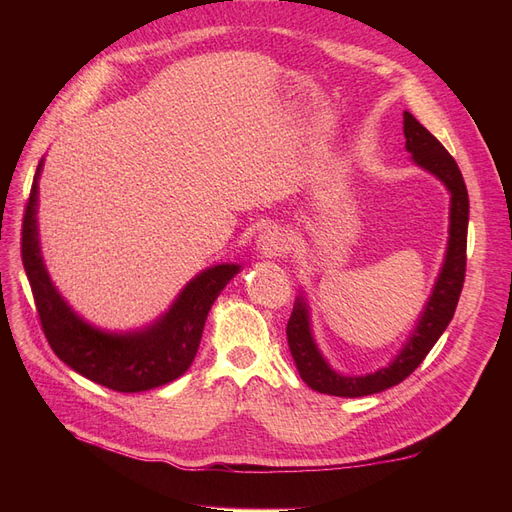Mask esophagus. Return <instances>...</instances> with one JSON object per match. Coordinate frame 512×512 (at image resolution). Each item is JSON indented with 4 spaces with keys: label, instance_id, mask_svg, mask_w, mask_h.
I'll return each instance as SVG.
<instances>
[{
    "label": "esophagus",
    "instance_id": "obj_1",
    "mask_svg": "<svg viewBox=\"0 0 512 512\" xmlns=\"http://www.w3.org/2000/svg\"><path fill=\"white\" fill-rule=\"evenodd\" d=\"M258 250L265 254L267 258H277V256H284L288 252V237L284 230H277V228H269L262 232L258 237Z\"/></svg>",
    "mask_w": 512,
    "mask_h": 512
}]
</instances>
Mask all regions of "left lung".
<instances>
[{"instance_id": "left-lung-1", "label": "left lung", "mask_w": 512, "mask_h": 512, "mask_svg": "<svg viewBox=\"0 0 512 512\" xmlns=\"http://www.w3.org/2000/svg\"><path fill=\"white\" fill-rule=\"evenodd\" d=\"M404 134L406 149L412 153L414 162L436 175L451 192V228H448V247L446 260L442 265L440 277L433 288V294L427 301L425 312L416 324L410 342L399 352L397 359L389 365L378 369L376 374L367 376H339L318 352L312 331H309L307 305L299 297L292 307V314L286 327L288 346L301 378L314 391L335 395V397H363L374 395L384 389L404 382L412 371L423 363L433 344L446 331L448 322L453 320L459 294L466 280V247H468V213L470 200L466 183H463L461 170L442 143L427 128L414 119L408 111L404 113Z\"/></svg>"}]
</instances>
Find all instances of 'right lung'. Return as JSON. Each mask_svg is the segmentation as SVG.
Segmentation results:
<instances>
[{
  "instance_id": "add662e5",
  "label": "right lung",
  "mask_w": 512,
  "mask_h": 512,
  "mask_svg": "<svg viewBox=\"0 0 512 512\" xmlns=\"http://www.w3.org/2000/svg\"><path fill=\"white\" fill-rule=\"evenodd\" d=\"M40 170L42 162L23 213L21 256L46 342L81 376L119 393L149 391L183 376L194 361L213 301L239 273V265H218L194 277L175 305L145 331L113 335L89 327L59 297L42 265L36 226Z\"/></svg>"
}]
</instances>
